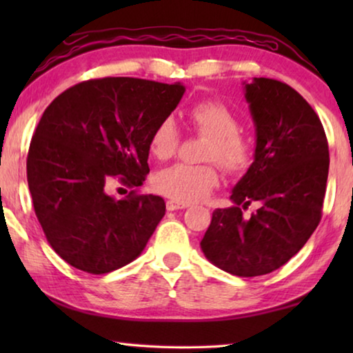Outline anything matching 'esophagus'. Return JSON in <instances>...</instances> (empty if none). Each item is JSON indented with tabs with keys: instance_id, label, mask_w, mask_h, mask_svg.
I'll use <instances>...</instances> for the list:
<instances>
[{
	"instance_id": "34e87169",
	"label": "esophagus",
	"mask_w": 353,
	"mask_h": 353,
	"mask_svg": "<svg viewBox=\"0 0 353 353\" xmlns=\"http://www.w3.org/2000/svg\"><path fill=\"white\" fill-rule=\"evenodd\" d=\"M187 207H188V204H185V202H179V201H172V199L166 202V208H168L170 212L182 210V208H187Z\"/></svg>"
}]
</instances>
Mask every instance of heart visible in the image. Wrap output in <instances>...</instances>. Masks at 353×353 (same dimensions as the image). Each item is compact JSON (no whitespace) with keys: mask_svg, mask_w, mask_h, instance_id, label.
Returning a JSON list of instances; mask_svg holds the SVG:
<instances>
[{"mask_svg":"<svg viewBox=\"0 0 353 353\" xmlns=\"http://www.w3.org/2000/svg\"><path fill=\"white\" fill-rule=\"evenodd\" d=\"M188 121L196 132L208 139L204 160H216L224 170L240 172L252 160L254 146L249 137L240 130V121L229 107L218 101H201L191 107ZM179 145V130L172 118H165L152 130L149 151L159 160L170 159ZM219 182L216 166L176 163L159 171L154 187L172 201L198 202L207 198Z\"/></svg>","mask_w":353,"mask_h":353,"instance_id":"1","label":"heart"}]
</instances>
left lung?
<instances>
[{
  "instance_id": "8db88e82",
  "label": "left lung",
  "mask_w": 353,
  "mask_h": 353,
  "mask_svg": "<svg viewBox=\"0 0 353 353\" xmlns=\"http://www.w3.org/2000/svg\"><path fill=\"white\" fill-rule=\"evenodd\" d=\"M243 85L255 124L254 162L232 190L234 205L213 212L201 249L219 270L255 277L283 266L316 230L330 159L319 117L294 88L268 77ZM252 201L259 208L246 217Z\"/></svg>"
}]
</instances>
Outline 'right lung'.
<instances>
[{
    "label": "right lung",
    "instance_id": "obj_1",
    "mask_svg": "<svg viewBox=\"0 0 353 353\" xmlns=\"http://www.w3.org/2000/svg\"><path fill=\"white\" fill-rule=\"evenodd\" d=\"M185 93L182 83L103 77L70 87L46 107L28 152L35 214L59 256L88 274L135 260L165 214V201H117L107 183L140 187L149 172V139Z\"/></svg>",
    "mask_w": 353,
    "mask_h": 353
}]
</instances>
